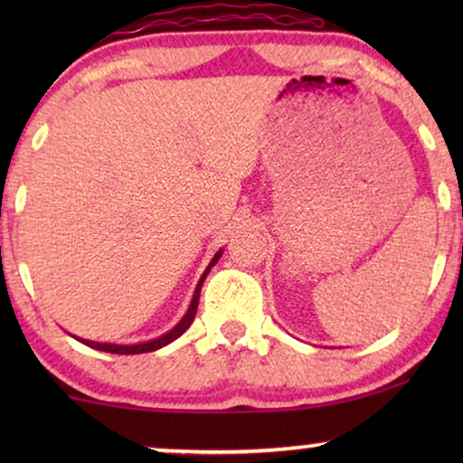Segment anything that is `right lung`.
<instances>
[{"label":"right lung","mask_w":463,"mask_h":463,"mask_svg":"<svg viewBox=\"0 0 463 463\" xmlns=\"http://www.w3.org/2000/svg\"><path fill=\"white\" fill-rule=\"evenodd\" d=\"M221 252L223 250H219L217 255L213 257V261L208 263V268L204 269V274H202V278H200V282H198V287H195V293H194V299H192V303H189V309H187V314L183 316L181 318V322L179 325H176L175 328H170L168 333H164L162 337H157V339H151V341H145V344H135V345H118V344H99V341H88V339H80L81 344H86V345H90V347H94V350H100V352H111V354H145V352H156V350H160V347H164V345H168L170 341H175V339H179L183 333L187 331L189 328V325H192L194 322V318H195V312H198V301H200V290H202V282L206 280V276H208V271H211V268L214 263L219 261V257H221Z\"/></svg>","instance_id":"right-lung-1"}]
</instances>
